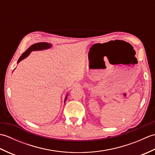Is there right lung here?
I'll return each mask as SVG.
<instances>
[{
	"instance_id": "obj_1",
	"label": "right lung",
	"mask_w": 155,
	"mask_h": 155,
	"mask_svg": "<svg viewBox=\"0 0 155 155\" xmlns=\"http://www.w3.org/2000/svg\"><path fill=\"white\" fill-rule=\"evenodd\" d=\"M52 47L51 44L50 43H47V42H38V43H35L34 45H31L30 47H29L27 51H26L24 53H22V54L21 56V57L18 58L17 63H18L19 62H21L23 59L27 58L28 56L30 54L31 52L32 51H42V50H45V49H48ZM68 95H67V97H65L64 99V103L66 100H67Z\"/></svg>"
}]
</instances>
